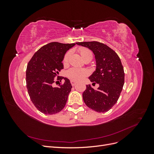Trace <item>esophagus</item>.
<instances>
[{
    "label": "esophagus",
    "instance_id": "esophagus-1",
    "mask_svg": "<svg viewBox=\"0 0 154 154\" xmlns=\"http://www.w3.org/2000/svg\"><path fill=\"white\" fill-rule=\"evenodd\" d=\"M71 85H72V86H74V85H76V82H74V81L71 80Z\"/></svg>",
    "mask_w": 154,
    "mask_h": 154
}]
</instances>
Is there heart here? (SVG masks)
I'll return each mask as SVG.
<instances>
[{"label":"heart","instance_id":"1","mask_svg":"<svg viewBox=\"0 0 154 154\" xmlns=\"http://www.w3.org/2000/svg\"><path fill=\"white\" fill-rule=\"evenodd\" d=\"M79 52H80L82 57L84 60L90 57H92V52L86 48H80L79 49ZM71 51H68L64 56L63 59V64L65 66H66L69 63V59L70 56H71ZM88 74H89V72L88 71V70L85 69H80L76 67H72L69 69L66 73L67 76L70 80L74 82L82 81L88 75Z\"/></svg>","mask_w":154,"mask_h":154}]
</instances>
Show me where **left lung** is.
I'll return each mask as SVG.
<instances>
[{
    "mask_svg": "<svg viewBox=\"0 0 154 154\" xmlns=\"http://www.w3.org/2000/svg\"><path fill=\"white\" fill-rule=\"evenodd\" d=\"M76 44L88 48L94 54L96 69L88 79L92 85L99 84L97 89L87 85L83 100L93 110L105 112L116 103L123 89L125 72L122 62L117 53L103 43L92 41Z\"/></svg>",
    "mask_w": 154,
    "mask_h": 154,
    "instance_id": "obj_1",
    "label": "left lung"
}]
</instances>
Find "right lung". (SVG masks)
Returning a JSON list of instances; mask_svg holds the SVG:
<instances>
[{
	"label": "right lung",
	"instance_id": "obj_1",
	"mask_svg": "<svg viewBox=\"0 0 154 154\" xmlns=\"http://www.w3.org/2000/svg\"><path fill=\"white\" fill-rule=\"evenodd\" d=\"M76 44L51 42L39 49L32 56L26 69V87L36 108L45 114H54L66 104L72 85L67 78L58 77L63 69L65 54ZM63 78V84L54 88V78Z\"/></svg>",
	"mask_w": 154,
	"mask_h": 154
}]
</instances>
